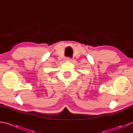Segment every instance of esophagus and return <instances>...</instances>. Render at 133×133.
<instances>
[{"label": "esophagus", "mask_w": 133, "mask_h": 133, "mask_svg": "<svg viewBox=\"0 0 133 133\" xmlns=\"http://www.w3.org/2000/svg\"><path fill=\"white\" fill-rule=\"evenodd\" d=\"M66 61L69 62H72L73 59H71V58H66Z\"/></svg>", "instance_id": "esophagus-1"}]
</instances>
